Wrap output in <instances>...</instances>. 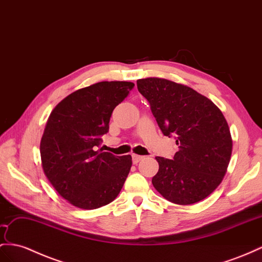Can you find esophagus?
Segmentation results:
<instances>
[{"label": "esophagus", "mask_w": 262, "mask_h": 262, "mask_svg": "<svg viewBox=\"0 0 262 262\" xmlns=\"http://www.w3.org/2000/svg\"><path fill=\"white\" fill-rule=\"evenodd\" d=\"M132 157H133V163H134V164H137V163L139 162V160H142V159L144 158V156L136 155V154H133Z\"/></svg>", "instance_id": "obj_1"}]
</instances>
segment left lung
I'll return each instance as SVG.
<instances>
[{
  "label": "left lung",
  "mask_w": 262,
  "mask_h": 262,
  "mask_svg": "<svg viewBox=\"0 0 262 262\" xmlns=\"http://www.w3.org/2000/svg\"><path fill=\"white\" fill-rule=\"evenodd\" d=\"M137 89L164 135L175 137L179 148L172 159L156 157L155 189L177 205L205 199L223 182L231 157L232 139L224 114L209 98L168 79H138Z\"/></svg>",
  "instance_id": "left-lung-1"
}]
</instances>
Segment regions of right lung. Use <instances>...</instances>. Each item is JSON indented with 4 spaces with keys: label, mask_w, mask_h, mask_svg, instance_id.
Instances as JSON below:
<instances>
[{
    "label": "right lung",
    "mask_w": 262,
    "mask_h": 262,
    "mask_svg": "<svg viewBox=\"0 0 262 262\" xmlns=\"http://www.w3.org/2000/svg\"><path fill=\"white\" fill-rule=\"evenodd\" d=\"M135 84L99 82L70 94L52 111L39 145L42 167L55 190L80 209L115 199L132 167V156L97 149L108 133L115 107Z\"/></svg>",
    "instance_id": "1"
}]
</instances>
